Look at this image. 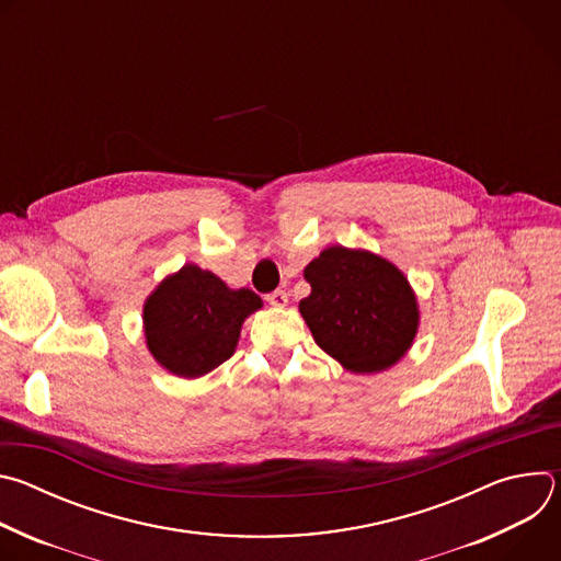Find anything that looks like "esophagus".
<instances>
[{
	"label": "esophagus",
	"instance_id": "34e87169",
	"mask_svg": "<svg viewBox=\"0 0 561 561\" xmlns=\"http://www.w3.org/2000/svg\"><path fill=\"white\" fill-rule=\"evenodd\" d=\"M266 301H268L271 306H275V308H284V306L288 304V293H286V290H275V293H271V295L266 297Z\"/></svg>",
	"mask_w": 561,
	"mask_h": 561
}]
</instances>
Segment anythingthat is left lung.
<instances>
[{
    "instance_id": "1",
    "label": "left lung",
    "mask_w": 561,
    "mask_h": 561,
    "mask_svg": "<svg viewBox=\"0 0 561 561\" xmlns=\"http://www.w3.org/2000/svg\"><path fill=\"white\" fill-rule=\"evenodd\" d=\"M310 295L299 312L314 344L353 375H375L402 359L420 331V304L409 277L386 257L342 244L306 268Z\"/></svg>"
}]
</instances>
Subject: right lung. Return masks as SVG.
Instances as JSON below:
<instances>
[{"instance_id":"right-lung-1","label":"right lung","mask_w":561,"mask_h":561,"mask_svg":"<svg viewBox=\"0 0 561 561\" xmlns=\"http://www.w3.org/2000/svg\"><path fill=\"white\" fill-rule=\"evenodd\" d=\"M262 306L251 288H230L215 273L184 264L144 301L146 348L175 377H204L232 357L244 322Z\"/></svg>"}]
</instances>
